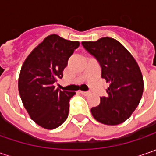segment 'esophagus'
<instances>
[{"mask_svg":"<svg viewBox=\"0 0 156 156\" xmlns=\"http://www.w3.org/2000/svg\"><path fill=\"white\" fill-rule=\"evenodd\" d=\"M80 93H81V94H83V95H86V96L89 94V93H88V92H85V91H81Z\"/></svg>","mask_w":156,"mask_h":156,"instance_id":"34e87169","label":"esophagus"}]
</instances>
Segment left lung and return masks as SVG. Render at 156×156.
<instances>
[{
	"mask_svg": "<svg viewBox=\"0 0 156 156\" xmlns=\"http://www.w3.org/2000/svg\"><path fill=\"white\" fill-rule=\"evenodd\" d=\"M82 46L97 59L101 78L109 83L107 96L91 108L93 117L105 125H118L128 120L141 99L144 83L135 59L124 46L111 37L82 41Z\"/></svg>",
	"mask_w": 156,
	"mask_h": 156,
	"instance_id": "left-lung-1",
	"label": "left lung"
}]
</instances>
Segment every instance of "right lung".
<instances>
[{
	"mask_svg": "<svg viewBox=\"0 0 156 156\" xmlns=\"http://www.w3.org/2000/svg\"><path fill=\"white\" fill-rule=\"evenodd\" d=\"M79 46V41L50 34L21 66L18 89L22 104L30 118L43 129H56L68 118L69 100L75 92L61 91L54 83L62 78L69 58Z\"/></svg>",
	"mask_w": 156,
	"mask_h": 156,
	"instance_id": "right-lung-1",
	"label": "right lung"
}]
</instances>
